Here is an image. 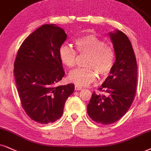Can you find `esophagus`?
Segmentation results:
<instances>
[{
  "label": "esophagus",
  "mask_w": 151,
  "mask_h": 151,
  "mask_svg": "<svg viewBox=\"0 0 151 151\" xmlns=\"http://www.w3.org/2000/svg\"><path fill=\"white\" fill-rule=\"evenodd\" d=\"M83 88L81 86H75V90L76 91H81V90Z\"/></svg>",
  "instance_id": "obj_1"
}]
</instances>
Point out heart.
I'll return each instance as SVG.
<instances>
[{
	"instance_id": "b5f03b06",
	"label": "heart",
	"mask_w": 151,
	"mask_h": 151,
	"mask_svg": "<svg viewBox=\"0 0 151 151\" xmlns=\"http://www.w3.org/2000/svg\"><path fill=\"white\" fill-rule=\"evenodd\" d=\"M75 46L78 52L88 54L86 66L70 72L69 80L79 86H86L97 79V73L101 77L109 75L115 62V51L113 47L94 35L77 38ZM59 57L65 65L72 68L77 60V52L70 45L64 43L59 49Z\"/></svg>"
}]
</instances>
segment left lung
<instances>
[{"label":"left lung","instance_id":"1","mask_svg":"<svg viewBox=\"0 0 151 151\" xmlns=\"http://www.w3.org/2000/svg\"><path fill=\"white\" fill-rule=\"evenodd\" d=\"M109 35L115 51V63L99 88L105 94L93 92L87 106L90 118L103 125L115 123L127 113L137 88V60L129 38L119 30L109 32Z\"/></svg>","mask_w":151,"mask_h":151}]
</instances>
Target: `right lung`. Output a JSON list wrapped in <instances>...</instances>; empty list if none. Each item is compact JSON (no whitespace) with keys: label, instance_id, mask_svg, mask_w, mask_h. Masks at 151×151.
<instances>
[{"label":"right lung","instance_id":"1","mask_svg":"<svg viewBox=\"0 0 151 151\" xmlns=\"http://www.w3.org/2000/svg\"><path fill=\"white\" fill-rule=\"evenodd\" d=\"M66 39L64 30L56 24L42 25L25 40L15 59V83L22 107L40 124L61 117L74 91L72 83L56 86L65 75L59 49Z\"/></svg>","mask_w":151,"mask_h":151}]
</instances>
